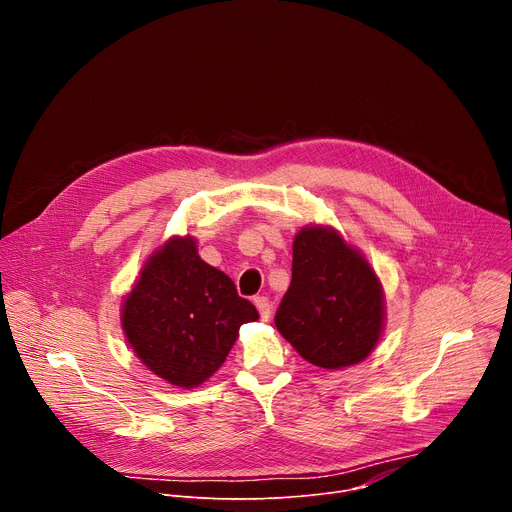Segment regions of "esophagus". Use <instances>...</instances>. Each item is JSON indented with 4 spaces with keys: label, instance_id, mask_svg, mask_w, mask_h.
<instances>
[{
    "label": "esophagus",
    "instance_id": "1",
    "mask_svg": "<svg viewBox=\"0 0 512 512\" xmlns=\"http://www.w3.org/2000/svg\"><path fill=\"white\" fill-rule=\"evenodd\" d=\"M255 306H257V310H259L261 320H269V316H271V304H269V300H267L265 296H259V298H255Z\"/></svg>",
    "mask_w": 512,
    "mask_h": 512
}]
</instances>
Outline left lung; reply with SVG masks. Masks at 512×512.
<instances>
[{"instance_id":"obj_1","label":"left lung","mask_w":512,"mask_h":512,"mask_svg":"<svg viewBox=\"0 0 512 512\" xmlns=\"http://www.w3.org/2000/svg\"><path fill=\"white\" fill-rule=\"evenodd\" d=\"M275 326L316 367H350L367 358L383 334V285L332 227L308 225L294 239L291 283Z\"/></svg>"}]
</instances>
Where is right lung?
Masks as SVG:
<instances>
[{
  "instance_id": "obj_1",
  "label": "right lung",
  "mask_w": 512,
  "mask_h": 512,
  "mask_svg": "<svg viewBox=\"0 0 512 512\" xmlns=\"http://www.w3.org/2000/svg\"><path fill=\"white\" fill-rule=\"evenodd\" d=\"M257 318L233 279L204 263L188 235L152 253L121 306V326L137 358L182 389L202 385L221 369L239 328Z\"/></svg>"
}]
</instances>
